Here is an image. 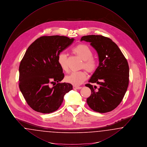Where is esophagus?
<instances>
[{
	"mask_svg": "<svg viewBox=\"0 0 147 147\" xmlns=\"http://www.w3.org/2000/svg\"><path fill=\"white\" fill-rule=\"evenodd\" d=\"M73 88L74 89H77V90H80L82 88L81 86H73Z\"/></svg>",
	"mask_w": 147,
	"mask_h": 147,
	"instance_id": "34e87169",
	"label": "esophagus"
}]
</instances>
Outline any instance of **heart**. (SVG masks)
<instances>
[{
    "mask_svg": "<svg viewBox=\"0 0 147 147\" xmlns=\"http://www.w3.org/2000/svg\"><path fill=\"white\" fill-rule=\"evenodd\" d=\"M72 52L80 58L83 61L82 67L88 72L91 73L96 69L98 63L95 58L92 57L93 53L90 48L84 44H79L74 47ZM58 62L64 71L68 70L67 65V56L65 53L62 52L58 56ZM87 74L85 71L73 72L65 78V80L73 85H80L87 79Z\"/></svg>",
    "mask_w": 147,
    "mask_h": 147,
    "instance_id": "1",
    "label": "heart"
}]
</instances>
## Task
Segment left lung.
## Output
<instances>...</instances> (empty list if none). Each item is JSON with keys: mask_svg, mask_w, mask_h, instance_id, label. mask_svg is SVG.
<instances>
[{"mask_svg": "<svg viewBox=\"0 0 147 147\" xmlns=\"http://www.w3.org/2000/svg\"><path fill=\"white\" fill-rule=\"evenodd\" d=\"M81 41L90 43L96 51L99 64L89 83H96L93 86L86 84L91 91L87 98L88 105L96 112L111 111L121 103L129 83V66L118 46L110 38L102 35H88Z\"/></svg>", "mask_w": 147, "mask_h": 147, "instance_id": "obj_1", "label": "left lung"}]
</instances>
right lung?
Wrapping results in <instances>:
<instances>
[{
	"label": "right lung",
	"instance_id": "add662e5",
	"mask_svg": "<svg viewBox=\"0 0 147 147\" xmlns=\"http://www.w3.org/2000/svg\"><path fill=\"white\" fill-rule=\"evenodd\" d=\"M74 40L63 36H41L26 51L19 66V88L36 111L49 113L57 110L65 94L73 89L71 84L60 83L64 75L58 56Z\"/></svg>",
	"mask_w": 147,
	"mask_h": 147
}]
</instances>
